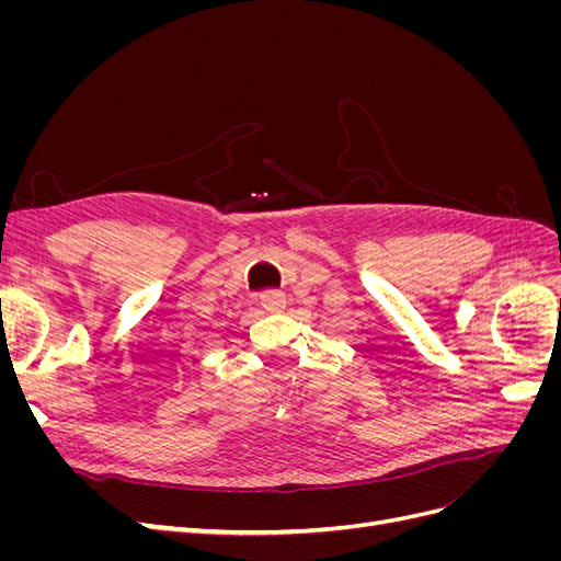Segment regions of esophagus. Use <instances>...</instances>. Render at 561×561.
<instances>
[{
    "label": "esophagus",
    "mask_w": 561,
    "mask_h": 561,
    "mask_svg": "<svg viewBox=\"0 0 561 561\" xmlns=\"http://www.w3.org/2000/svg\"><path fill=\"white\" fill-rule=\"evenodd\" d=\"M260 301H262V309L266 313H280L285 309V295L280 290H266L260 295Z\"/></svg>",
    "instance_id": "34e87169"
}]
</instances>
